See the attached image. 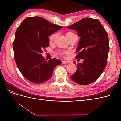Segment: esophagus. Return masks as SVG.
Listing matches in <instances>:
<instances>
[{
	"label": "esophagus",
	"mask_w": 121,
	"mask_h": 121,
	"mask_svg": "<svg viewBox=\"0 0 121 121\" xmlns=\"http://www.w3.org/2000/svg\"><path fill=\"white\" fill-rule=\"evenodd\" d=\"M69 63L68 61H66V60H63L62 61V64H67Z\"/></svg>",
	"instance_id": "34e87169"
}]
</instances>
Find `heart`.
Segmentation results:
<instances>
[{
	"label": "heart",
	"instance_id": "obj_1",
	"mask_svg": "<svg viewBox=\"0 0 121 121\" xmlns=\"http://www.w3.org/2000/svg\"><path fill=\"white\" fill-rule=\"evenodd\" d=\"M65 35H66L67 37H69V36L75 35V34L74 33H73L72 32H68L66 33V34H65ZM56 34H53L52 35H50L49 36V41L50 42H52L53 40H54V39L55 38V37H56ZM65 53H66V52H58V54H59L60 55V56H63V55H64Z\"/></svg>",
	"mask_w": 121,
	"mask_h": 121
}]
</instances>
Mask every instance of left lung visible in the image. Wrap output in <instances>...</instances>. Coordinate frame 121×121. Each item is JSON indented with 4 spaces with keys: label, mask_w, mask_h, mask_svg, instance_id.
Listing matches in <instances>:
<instances>
[{
    "label": "left lung",
    "mask_w": 121,
    "mask_h": 121,
    "mask_svg": "<svg viewBox=\"0 0 121 121\" xmlns=\"http://www.w3.org/2000/svg\"><path fill=\"white\" fill-rule=\"evenodd\" d=\"M68 28L77 31L81 37L76 58L84 60L83 63L76 65L77 69L71 78L80 85H88L99 77L107 65L108 33L99 21L92 18H84Z\"/></svg>",
    "instance_id": "left-lung-1"
}]
</instances>
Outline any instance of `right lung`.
Here are the masks:
<instances>
[{
	"label": "right lung",
	"mask_w": 121,
	"mask_h": 121,
	"mask_svg": "<svg viewBox=\"0 0 121 121\" xmlns=\"http://www.w3.org/2000/svg\"><path fill=\"white\" fill-rule=\"evenodd\" d=\"M62 28L40 17H26L17 28L13 42L14 57L26 79L41 84L52 77L54 68L61 60H46L41 53L49 46L48 36Z\"/></svg>",
	"instance_id": "obj_1"
}]
</instances>
